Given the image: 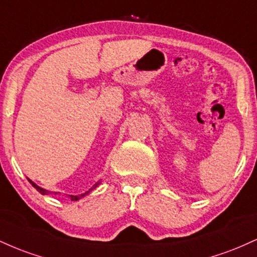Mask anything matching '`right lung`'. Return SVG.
<instances>
[{
  "label": "right lung",
  "mask_w": 257,
  "mask_h": 257,
  "mask_svg": "<svg viewBox=\"0 0 257 257\" xmlns=\"http://www.w3.org/2000/svg\"><path fill=\"white\" fill-rule=\"evenodd\" d=\"M29 181H30V182H31V185H32V186H34V187H35V188H36V190L38 191V192H41V193H42V194H47V193H49V192H48V191H46V190H43V188L38 187V186H37L36 184H34V182H32V181H31V180H29ZM98 185H99V182H96V184H95V185H93V187H90V190H89V191H88V192H87V193H89V192H90V191H91V190H93V188H95V187H96V186H98ZM87 193H84V194H87ZM84 194H82V196H81V197H83V196H84ZM81 197H79V196H71V200H78L79 198H81Z\"/></svg>",
  "instance_id": "obj_1"
}]
</instances>
